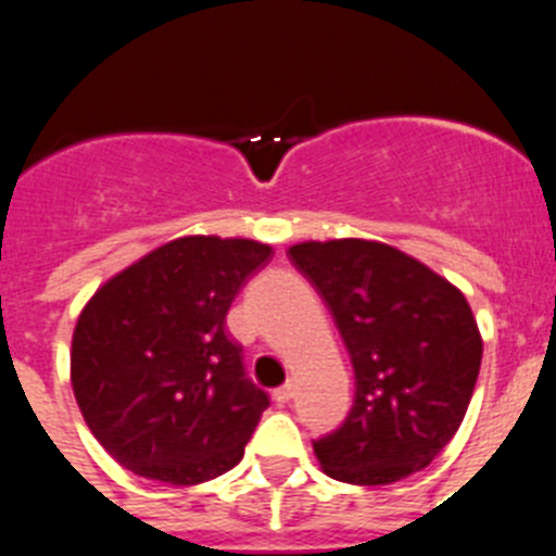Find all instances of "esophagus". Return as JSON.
I'll use <instances>...</instances> for the list:
<instances>
[{"label": "esophagus", "instance_id": "esophagus-1", "mask_svg": "<svg viewBox=\"0 0 556 556\" xmlns=\"http://www.w3.org/2000/svg\"><path fill=\"white\" fill-rule=\"evenodd\" d=\"M293 392H295L293 383H285V387L274 389V401H277L279 406H285V403H290V397H293Z\"/></svg>", "mask_w": 556, "mask_h": 556}]
</instances>
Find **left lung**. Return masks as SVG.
Here are the masks:
<instances>
[{
	"mask_svg": "<svg viewBox=\"0 0 556 556\" xmlns=\"http://www.w3.org/2000/svg\"><path fill=\"white\" fill-rule=\"evenodd\" d=\"M288 257L329 307L354 365L349 417L313 442L329 477L389 485L425 469L464 422L482 359L469 302L378 241H304Z\"/></svg>",
	"mask_w": 556,
	"mask_h": 556,
	"instance_id": "left-lung-1",
	"label": "left lung"
}]
</instances>
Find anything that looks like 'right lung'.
Listing matches in <instances>:
<instances>
[{
	"label": "right lung",
	"mask_w": 556,
	"mask_h": 556,
	"mask_svg": "<svg viewBox=\"0 0 556 556\" xmlns=\"http://www.w3.org/2000/svg\"><path fill=\"white\" fill-rule=\"evenodd\" d=\"M271 254L249 238H175L96 290L76 320L71 383L117 464L197 485L243 458L268 395L243 372L227 309Z\"/></svg>",
	"instance_id": "right-lung-1"
}]
</instances>
